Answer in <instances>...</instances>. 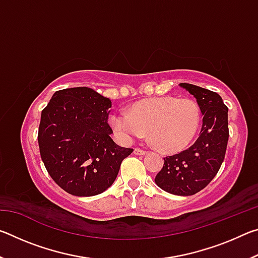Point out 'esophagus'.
<instances>
[{
	"instance_id": "1",
	"label": "esophagus",
	"mask_w": 258,
	"mask_h": 258,
	"mask_svg": "<svg viewBox=\"0 0 258 258\" xmlns=\"http://www.w3.org/2000/svg\"><path fill=\"white\" fill-rule=\"evenodd\" d=\"M133 152H134V155H137V156H143L147 154L146 150H141V149H139V148H135Z\"/></svg>"
}]
</instances>
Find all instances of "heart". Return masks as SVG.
I'll list each match as a JSON object with an SVG mask.
<instances>
[{
  "label": "heart",
  "mask_w": 258,
  "mask_h": 258,
  "mask_svg": "<svg viewBox=\"0 0 258 258\" xmlns=\"http://www.w3.org/2000/svg\"><path fill=\"white\" fill-rule=\"evenodd\" d=\"M109 123L121 142L131 143L147 131L157 149L174 154L194 140L199 128L200 111L194 100L166 95L135 102L128 112L113 111Z\"/></svg>",
  "instance_id": "obj_1"
}]
</instances>
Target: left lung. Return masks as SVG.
Segmentation results:
<instances>
[{
    "instance_id": "8db88e82",
    "label": "left lung",
    "mask_w": 258,
    "mask_h": 258,
    "mask_svg": "<svg viewBox=\"0 0 258 258\" xmlns=\"http://www.w3.org/2000/svg\"><path fill=\"white\" fill-rule=\"evenodd\" d=\"M178 85L197 100L203 115L202 131L189 149L164 158V166L155 182L168 194L192 196L215 177L223 163L229 140V110L213 91L187 83Z\"/></svg>"
}]
</instances>
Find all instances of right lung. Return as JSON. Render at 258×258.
Returning a JSON list of instances; mask_svg holds the SVG:
<instances>
[{
	"mask_svg": "<svg viewBox=\"0 0 258 258\" xmlns=\"http://www.w3.org/2000/svg\"><path fill=\"white\" fill-rule=\"evenodd\" d=\"M111 101L89 87L64 89L43 109L38 146L50 176L68 194L91 197L115 182L133 149L116 145L108 125Z\"/></svg>",
	"mask_w": 258,
	"mask_h": 258,
	"instance_id": "obj_1",
	"label": "right lung"
}]
</instances>
